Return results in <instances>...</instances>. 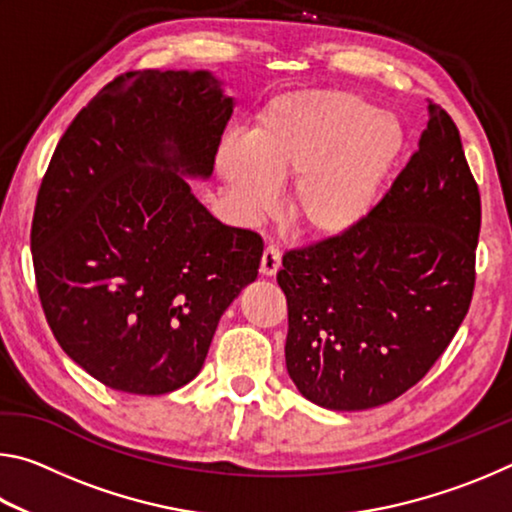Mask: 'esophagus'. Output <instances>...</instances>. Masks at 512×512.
<instances>
[{"instance_id": "1", "label": "esophagus", "mask_w": 512, "mask_h": 512, "mask_svg": "<svg viewBox=\"0 0 512 512\" xmlns=\"http://www.w3.org/2000/svg\"><path fill=\"white\" fill-rule=\"evenodd\" d=\"M280 264H282L280 248L266 246L264 248V255H262V266H259V273H262V275H275L277 271H280Z\"/></svg>"}]
</instances>
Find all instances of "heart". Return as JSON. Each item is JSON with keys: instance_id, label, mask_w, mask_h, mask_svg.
I'll return each instance as SVG.
<instances>
[{"instance_id": "heart-1", "label": "heart", "mask_w": 512, "mask_h": 512, "mask_svg": "<svg viewBox=\"0 0 512 512\" xmlns=\"http://www.w3.org/2000/svg\"><path fill=\"white\" fill-rule=\"evenodd\" d=\"M402 146L400 124L368 99L307 90L268 103L246 142L223 140L216 169L248 214L266 212L275 183L296 178L293 223L307 235L334 237L368 214Z\"/></svg>"}]
</instances>
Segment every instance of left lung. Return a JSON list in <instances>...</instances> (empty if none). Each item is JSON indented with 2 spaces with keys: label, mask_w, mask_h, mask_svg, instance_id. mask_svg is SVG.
Returning a JSON list of instances; mask_svg holds the SVG:
<instances>
[{
  "label": "left lung",
  "mask_w": 512,
  "mask_h": 512,
  "mask_svg": "<svg viewBox=\"0 0 512 512\" xmlns=\"http://www.w3.org/2000/svg\"><path fill=\"white\" fill-rule=\"evenodd\" d=\"M479 230L461 133L429 101L418 151L384 198L350 230L282 257L284 354L298 391L363 411L418 384L470 309Z\"/></svg>",
  "instance_id": "8db88e82"
}]
</instances>
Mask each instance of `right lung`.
Wrapping results in <instances>:
<instances>
[{"label": "right lung", "instance_id": "right-lung-1", "mask_svg": "<svg viewBox=\"0 0 512 512\" xmlns=\"http://www.w3.org/2000/svg\"><path fill=\"white\" fill-rule=\"evenodd\" d=\"M232 97L210 72L137 69L60 137L31 223L47 323L115 391L164 395L201 372L223 311L257 277L264 241L205 210Z\"/></svg>", "mask_w": 512, "mask_h": 512}]
</instances>
